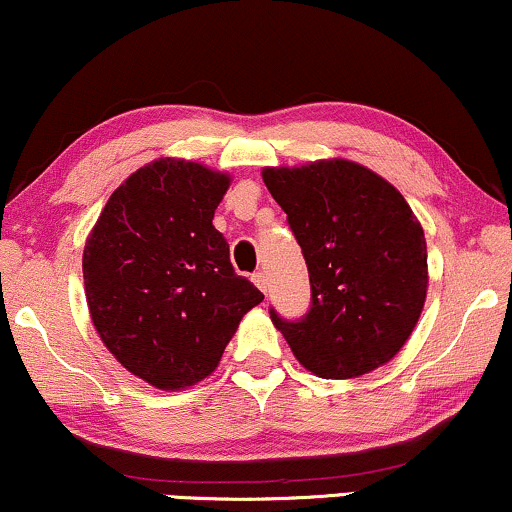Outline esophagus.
<instances>
[{"mask_svg": "<svg viewBox=\"0 0 512 512\" xmlns=\"http://www.w3.org/2000/svg\"><path fill=\"white\" fill-rule=\"evenodd\" d=\"M251 280L256 282V287L261 289L263 294H268V277H266V273H254V277H251Z\"/></svg>", "mask_w": 512, "mask_h": 512, "instance_id": "1", "label": "esophagus"}]
</instances>
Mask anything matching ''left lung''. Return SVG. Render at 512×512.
Instances as JSON below:
<instances>
[{"label": "left lung", "instance_id": "1", "mask_svg": "<svg viewBox=\"0 0 512 512\" xmlns=\"http://www.w3.org/2000/svg\"><path fill=\"white\" fill-rule=\"evenodd\" d=\"M311 277V311L287 323L270 311L294 358L325 380L389 363L427 299V242L403 194L346 159L263 168Z\"/></svg>", "mask_w": 512, "mask_h": 512}]
</instances>
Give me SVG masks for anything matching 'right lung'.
<instances>
[{
    "instance_id": "obj_1",
    "label": "right lung",
    "mask_w": 512,
    "mask_h": 512,
    "mask_svg": "<svg viewBox=\"0 0 512 512\" xmlns=\"http://www.w3.org/2000/svg\"><path fill=\"white\" fill-rule=\"evenodd\" d=\"M232 178L163 156L106 201L82 251L94 330L125 370L180 391L218 368L263 294L235 273L213 213Z\"/></svg>"
}]
</instances>
